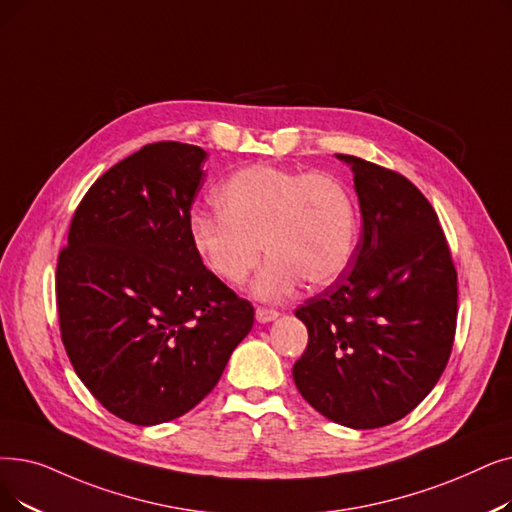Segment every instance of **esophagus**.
Instances as JSON below:
<instances>
[{
	"label": "esophagus",
	"instance_id": "34e87169",
	"mask_svg": "<svg viewBox=\"0 0 512 512\" xmlns=\"http://www.w3.org/2000/svg\"><path fill=\"white\" fill-rule=\"evenodd\" d=\"M255 318H257V322H261V324L272 322V320L278 318V311H276V309H270V307H257V309H255Z\"/></svg>",
	"mask_w": 512,
	"mask_h": 512
}]
</instances>
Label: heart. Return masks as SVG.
<instances>
[{
	"mask_svg": "<svg viewBox=\"0 0 512 512\" xmlns=\"http://www.w3.org/2000/svg\"><path fill=\"white\" fill-rule=\"evenodd\" d=\"M215 205L219 213L190 217L192 247L228 286L251 276L263 247L270 261L253 286L261 299L291 295L301 280L311 288L335 282L358 244L353 196L328 173L253 165L217 188Z\"/></svg>",
	"mask_w": 512,
	"mask_h": 512,
	"instance_id": "obj_1",
	"label": "heart"
}]
</instances>
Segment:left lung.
<instances>
[{
    "label": "left lung",
    "mask_w": 512,
    "mask_h": 512,
    "mask_svg": "<svg viewBox=\"0 0 512 512\" xmlns=\"http://www.w3.org/2000/svg\"><path fill=\"white\" fill-rule=\"evenodd\" d=\"M337 159L353 171L364 226L349 270L295 311L309 339L293 379L328 420L376 429L410 414L446 368L458 276L437 213L410 180Z\"/></svg>",
    "instance_id": "1"
}]
</instances>
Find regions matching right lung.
<instances>
[{
    "mask_svg": "<svg viewBox=\"0 0 512 512\" xmlns=\"http://www.w3.org/2000/svg\"><path fill=\"white\" fill-rule=\"evenodd\" d=\"M207 152L154 142L87 190L58 255L60 335L83 385L131 425L192 410L217 385L255 309L190 242Z\"/></svg>",
    "mask_w": 512,
    "mask_h": 512,
    "instance_id": "right-lung-1",
    "label": "right lung"
}]
</instances>
